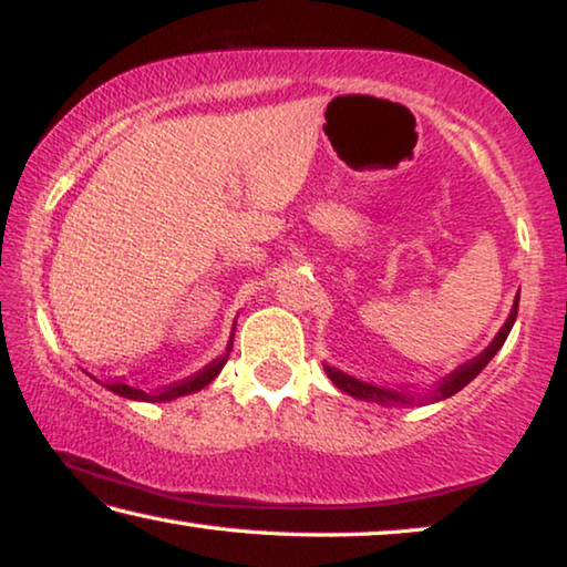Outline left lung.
I'll return each instance as SVG.
<instances>
[{
  "instance_id": "1",
  "label": "left lung",
  "mask_w": 567,
  "mask_h": 567,
  "mask_svg": "<svg viewBox=\"0 0 567 567\" xmlns=\"http://www.w3.org/2000/svg\"><path fill=\"white\" fill-rule=\"evenodd\" d=\"M517 309H519V293H517L515 309H512L509 319L504 321V327L499 329V334L494 337V342H492L489 347H486V350H484L482 354L474 357L472 362L461 364V368H458L456 372H451L446 380H441L439 393L433 395V400H443V398H451L454 393H458L461 388H466L468 382H472V380L476 378V374L482 372V370L486 368V364H489L492 357H494L496 352H499V347L504 344V339H507L512 324H515ZM324 370H327V374H329V380H332L339 390H344V393L352 395V398L372 400V403H385V405H388V403H411V398L398 395V393H390V390H382V388H378V385H368V382L354 380V378H350V374H344L342 370H334V368H324Z\"/></svg>"
}]
</instances>
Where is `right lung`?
I'll return each mask as SVG.
<instances>
[{"mask_svg": "<svg viewBox=\"0 0 567 567\" xmlns=\"http://www.w3.org/2000/svg\"><path fill=\"white\" fill-rule=\"evenodd\" d=\"M233 350V342L228 347V352H225L223 357H217L215 362L207 364L205 370H199L197 374H193V378L187 380H179V382H172V385L162 388V390H154V393H144V390H136L132 385H126V382H103L109 390H113V393L121 395V398H132V400H150V403H159V400H174L179 395H187V393H195V390H203L205 385H210V382L217 378V372L223 370V364L228 362V354Z\"/></svg>", "mask_w": 567, "mask_h": 567, "instance_id": "add662e5", "label": "right lung"}]
</instances>
